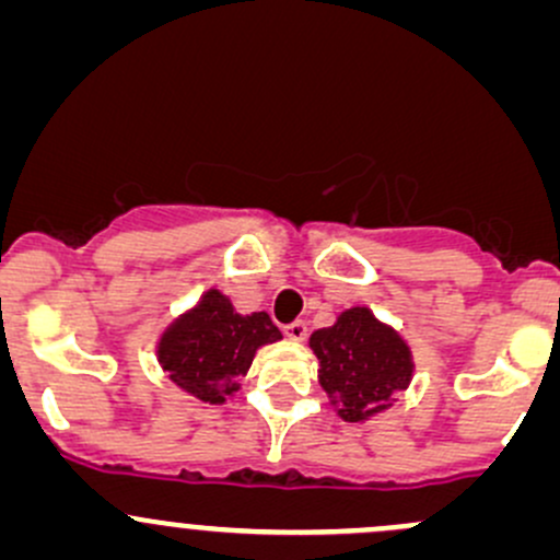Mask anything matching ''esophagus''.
Returning a JSON list of instances; mask_svg holds the SVG:
<instances>
[{"mask_svg":"<svg viewBox=\"0 0 560 560\" xmlns=\"http://www.w3.org/2000/svg\"><path fill=\"white\" fill-rule=\"evenodd\" d=\"M284 335L290 337V340H294V342H303L305 337H308V324H305V322H294V324H290V327H284Z\"/></svg>","mask_w":560,"mask_h":560,"instance_id":"34e87169","label":"esophagus"}]
</instances>
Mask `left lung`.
Returning <instances> with one entry per match:
<instances>
[{
  "instance_id": "8db88e82",
  "label": "left lung",
  "mask_w": 560,
  "mask_h": 560,
  "mask_svg": "<svg viewBox=\"0 0 560 560\" xmlns=\"http://www.w3.org/2000/svg\"><path fill=\"white\" fill-rule=\"evenodd\" d=\"M318 383L346 422H364L390 407L415 374L411 350L396 329L370 308H348L327 329L311 335Z\"/></svg>"
}]
</instances>
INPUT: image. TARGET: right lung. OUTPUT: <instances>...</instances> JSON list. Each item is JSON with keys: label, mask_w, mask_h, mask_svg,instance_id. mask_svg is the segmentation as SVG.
<instances>
[{"label": "right lung", "mask_w": 560, "mask_h": 560, "mask_svg": "<svg viewBox=\"0 0 560 560\" xmlns=\"http://www.w3.org/2000/svg\"><path fill=\"white\" fill-rule=\"evenodd\" d=\"M279 340L281 331L268 313L242 316L223 292L210 290L164 329L156 359L183 393L205 404H225L242 388L257 348Z\"/></svg>", "instance_id": "add662e5"}]
</instances>
